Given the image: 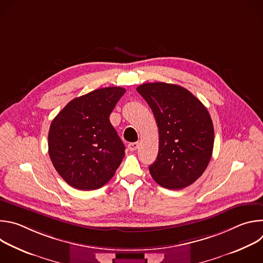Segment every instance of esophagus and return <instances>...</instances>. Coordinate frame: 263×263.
<instances>
[{"label":"esophagus","mask_w":263,"mask_h":263,"mask_svg":"<svg viewBox=\"0 0 263 263\" xmlns=\"http://www.w3.org/2000/svg\"><path fill=\"white\" fill-rule=\"evenodd\" d=\"M128 147L130 151H135V149H137L139 147V142H131L128 144Z\"/></svg>","instance_id":"esophagus-1"}]
</instances>
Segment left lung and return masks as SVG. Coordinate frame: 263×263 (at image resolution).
Masks as SVG:
<instances>
[{"label":"left lung","instance_id":"left-lung-1","mask_svg":"<svg viewBox=\"0 0 263 263\" xmlns=\"http://www.w3.org/2000/svg\"><path fill=\"white\" fill-rule=\"evenodd\" d=\"M136 90L152 109L158 130L156 161L148 166L164 189L182 190L197 181L212 155L214 130L207 108L186 88L163 82Z\"/></svg>","mask_w":263,"mask_h":263}]
</instances>
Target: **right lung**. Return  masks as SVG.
<instances>
[{"label": "right lung", "instance_id": "add662e5", "mask_svg": "<svg viewBox=\"0 0 263 263\" xmlns=\"http://www.w3.org/2000/svg\"><path fill=\"white\" fill-rule=\"evenodd\" d=\"M126 92L105 87L71 100L53 120L49 155L61 178L80 191L105 185L125 157V145L109 121Z\"/></svg>", "mask_w": 263, "mask_h": 263}]
</instances>
